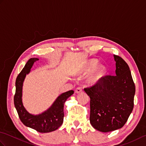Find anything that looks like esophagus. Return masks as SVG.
I'll return each instance as SVG.
<instances>
[{
	"instance_id": "esophagus-1",
	"label": "esophagus",
	"mask_w": 146,
	"mask_h": 146,
	"mask_svg": "<svg viewBox=\"0 0 146 146\" xmlns=\"http://www.w3.org/2000/svg\"><path fill=\"white\" fill-rule=\"evenodd\" d=\"M75 93H76V94H80V93H81V92H82V88L81 87L76 88L75 89Z\"/></svg>"
}]
</instances>
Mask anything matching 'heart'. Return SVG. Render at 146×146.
Listing matches in <instances>:
<instances>
[{
  "label": "heart",
  "instance_id": "b5f03b06",
  "mask_svg": "<svg viewBox=\"0 0 146 146\" xmlns=\"http://www.w3.org/2000/svg\"><path fill=\"white\" fill-rule=\"evenodd\" d=\"M98 64V61L95 59H92V60L86 61L84 63L82 64L79 68L78 73L81 75H86L88 74L94 70L96 66ZM105 71V68L103 66H98L95 71L93 72L91 75H90L87 78V81L89 84L94 85L96 83H97L98 81L102 75H104Z\"/></svg>",
  "mask_w": 146,
  "mask_h": 146
}]
</instances>
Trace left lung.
<instances>
[{
	"mask_svg": "<svg viewBox=\"0 0 146 146\" xmlns=\"http://www.w3.org/2000/svg\"><path fill=\"white\" fill-rule=\"evenodd\" d=\"M115 75L101 77L97 83L84 88L90 98L91 125L108 132L122 128L134 108V82L126 62L114 55Z\"/></svg>",
	"mask_w": 146,
	"mask_h": 146,
	"instance_id": "obj_1",
	"label": "left lung"
}]
</instances>
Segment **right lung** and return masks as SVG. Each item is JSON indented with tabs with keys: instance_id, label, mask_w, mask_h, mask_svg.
I'll return each mask as SVG.
<instances>
[{
	"instance_id": "right-lung-1",
	"label": "right lung",
	"mask_w": 146,
	"mask_h": 146,
	"mask_svg": "<svg viewBox=\"0 0 146 146\" xmlns=\"http://www.w3.org/2000/svg\"><path fill=\"white\" fill-rule=\"evenodd\" d=\"M38 58H31L19 74L15 80V93L14 97L15 107L21 122L27 127L36 131L46 133L54 131L62 125L64 119V104L67 98L73 94L70 90L59 96L52 106L48 110L38 115H33L27 112L22 102V88L26 74H28L34 63Z\"/></svg>"
}]
</instances>
